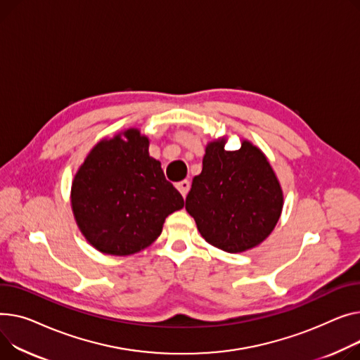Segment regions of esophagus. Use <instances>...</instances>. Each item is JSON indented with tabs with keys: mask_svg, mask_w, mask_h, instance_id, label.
<instances>
[{
	"mask_svg": "<svg viewBox=\"0 0 360 360\" xmlns=\"http://www.w3.org/2000/svg\"><path fill=\"white\" fill-rule=\"evenodd\" d=\"M176 188H178V191L181 193V195L185 198L186 194H188V191H189V182L186 179L181 181V182L176 184Z\"/></svg>",
	"mask_w": 360,
	"mask_h": 360,
	"instance_id": "1",
	"label": "esophagus"
}]
</instances>
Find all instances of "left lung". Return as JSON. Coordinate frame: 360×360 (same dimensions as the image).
Returning <instances> with one entry per match:
<instances>
[{
	"label": "left lung",
	"instance_id": "left-lung-1",
	"mask_svg": "<svg viewBox=\"0 0 360 360\" xmlns=\"http://www.w3.org/2000/svg\"><path fill=\"white\" fill-rule=\"evenodd\" d=\"M227 137L208 141L202 171L193 179L185 208L205 242L229 253L259 246L274 231L283 207V191L257 146L243 139L226 150Z\"/></svg>",
	"mask_w": 360,
	"mask_h": 360
}]
</instances>
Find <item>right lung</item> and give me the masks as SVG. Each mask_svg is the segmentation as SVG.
<instances>
[{
  "mask_svg": "<svg viewBox=\"0 0 360 360\" xmlns=\"http://www.w3.org/2000/svg\"><path fill=\"white\" fill-rule=\"evenodd\" d=\"M70 205L92 248L129 256L156 240L184 198L149 155V137L131 127L89 150L72 179Z\"/></svg>",
  "mask_w": 360,
  "mask_h": 360,
  "instance_id": "obj_1",
  "label": "right lung"
}]
</instances>
